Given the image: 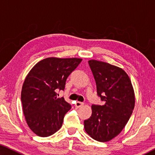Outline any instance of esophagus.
Masks as SVG:
<instances>
[{"label":"esophagus","instance_id":"34e87169","mask_svg":"<svg viewBox=\"0 0 155 155\" xmlns=\"http://www.w3.org/2000/svg\"><path fill=\"white\" fill-rule=\"evenodd\" d=\"M84 104V103H81V102H78V101H77L75 103V104H74V106L76 107H77V108H78V107H82L83 105Z\"/></svg>","mask_w":155,"mask_h":155}]
</instances>
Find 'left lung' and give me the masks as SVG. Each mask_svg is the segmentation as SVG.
<instances>
[{
	"label": "left lung",
	"instance_id": "obj_1",
	"mask_svg": "<svg viewBox=\"0 0 155 155\" xmlns=\"http://www.w3.org/2000/svg\"><path fill=\"white\" fill-rule=\"evenodd\" d=\"M88 63L97 94L105 103L91 106L92 114L84 121V128L94 140L106 142L119 135L127 124L135 107L134 90L122 68L94 59Z\"/></svg>",
	"mask_w": 155,
	"mask_h": 155
}]
</instances>
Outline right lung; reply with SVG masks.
Here are the masks:
<instances>
[{"mask_svg":"<svg viewBox=\"0 0 155 155\" xmlns=\"http://www.w3.org/2000/svg\"><path fill=\"white\" fill-rule=\"evenodd\" d=\"M82 61L79 58L48 57L34 65L23 83L21 101L28 127L40 137L53 135L61 127L71 106L57 91L64 90L68 76Z\"/></svg>","mask_w":155,"mask_h":155,"instance_id":"right-lung-1","label":"right lung"}]
</instances>
